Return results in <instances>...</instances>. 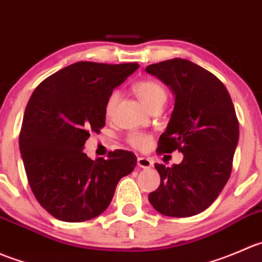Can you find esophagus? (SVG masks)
Returning <instances> with one entry per match:
<instances>
[{
  "instance_id": "34e87169",
  "label": "esophagus",
  "mask_w": 262,
  "mask_h": 262,
  "mask_svg": "<svg viewBox=\"0 0 262 262\" xmlns=\"http://www.w3.org/2000/svg\"><path fill=\"white\" fill-rule=\"evenodd\" d=\"M137 165L140 168H144V169H149V168L152 167V162L150 159H147V158L139 157L137 158Z\"/></svg>"
}]
</instances>
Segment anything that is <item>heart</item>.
Returning a JSON list of instances; mask_svg holds the SVG:
<instances>
[{
  "mask_svg": "<svg viewBox=\"0 0 262 262\" xmlns=\"http://www.w3.org/2000/svg\"><path fill=\"white\" fill-rule=\"evenodd\" d=\"M134 90L137 97H139V99L142 102V104L149 108V110L158 107V105L162 107L165 100H167V90L164 89V86L160 82L155 81V80H141V81L136 82L134 85ZM117 102L118 92H112L110 97L107 98V102H105L104 105L105 116L113 115ZM127 140L132 146L141 150L146 149L150 144V137L147 135L140 134V132H132V134L128 135Z\"/></svg>",
  "mask_w": 262,
  "mask_h": 262,
  "instance_id": "heart-1",
  "label": "heart"
}]
</instances>
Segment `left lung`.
<instances>
[{
  "mask_svg": "<svg viewBox=\"0 0 262 262\" xmlns=\"http://www.w3.org/2000/svg\"><path fill=\"white\" fill-rule=\"evenodd\" d=\"M145 70L174 95L158 152L183 154L180 164H155L160 185L149 193V201L163 215H196L214 203L230 177L239 139L234 105L218 77L188 59H168Z\"/></svg>",
  "mask_w": 262,
  "mask_h": 262,
  "instance_id": "obj_1",
  "label": "left lung"
}]
</instances>
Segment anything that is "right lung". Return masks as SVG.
<instances>
[{
  "label": "right lung",
  "instance_id": "1",
  "mask_svg": "<svg viewBox=\"0 0 262 262\" xmlns=\"http://www.w3.org/2000/svg\"><path fill=\"white\" fill-rule=\"evenodd\" d=\"M139 63L76 62L43 80L33 92L19 145L38 203L62 222H85L110 206L118 181L136 167L127 150L92 160L82 151L90 132L105 125L104 105Z\"/></svg>",
  "mask_w": 262,
  "mask_h": 262
}]
</instances>
